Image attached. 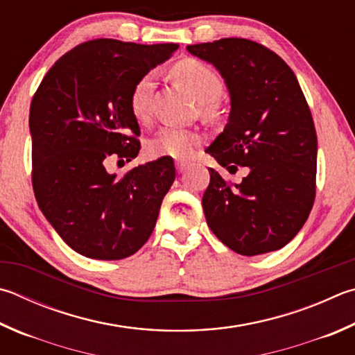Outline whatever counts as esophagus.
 <instances>
[{"instance_id":"esophagus-1","label":"esophagus","mask_w":355,"mask_h":355,"mask_svg":"<svg viewBox=\"0 0 355 355\" xmlns=\"http://www.w3.org/2000/svg\"><path fill=\"white\" fill-rule=\"evenodd\" d=\"M175 166H177V171L180 173H183V172H186V171L189 169V163H183V161H177Z\"/></svg>"}]
</instances>
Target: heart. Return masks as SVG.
<instances>
[{"mask_svg":"<svg viewBox=\"0 0 355 355\" xmlns=\"http://www.w3.org/2000/svg\"><path fill=\"white\" fill-rule=\"evenodd\" d=\"M172 74L202 102L205 112L212 110V104L220 96L223 88L220 77L214 71L196 59H186L172 68ZM152 82V74H146L135 83L132 89L130 110L138 121H146L149 116ZM198 143L200 138L194 132L178 127H164L149 141L147 150L153 158L188 159L194 155Z\"/></svg>","mask_w":355,"mask_h":355,"instance_id":"b5f03b06","label":"heart"}]
</instances>
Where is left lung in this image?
<instances>
[{
    "label": "left lung",
    "instance_id": "left-lung-1",
    "mask_svg": "<svg viewBox=\"0 0 355 355\" xmlns=\"http://www.w3.org/2000/svg\"><path fill=\"white\" fill-rule=\"evenodd\" d=\"M227 83L231 110L223 132L205 152L233 173L230 184L209 167L202 205L217 239L243 256L287 245L306 223L315 200L317 132L293 71L273 51L247 38L189 44Z\"/></svg>",
    "mask_w": 355,
    "mask_h": 355
}]
</instances>
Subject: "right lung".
Listing matches in <instances>:
<instances>
[{"label": "right lung", "instance_id": "1", "mask_svg": "<svg viewBox=\"0 0 355 355\" xmlns=\"http://www.w3.org/2000/svg\"><path fill=\"white\" fill-rule=\"evenodd\" d=\"M175 43L98 38L62 55L31 102L32 186L38 208L68 247L118 261L143 247L175 180L172 158L118 177L110 157H138L139 125L130 94L141 77L169 59Z\"/></svg>", "mask_w": 355, "mask_h": 355}]
</instances>
